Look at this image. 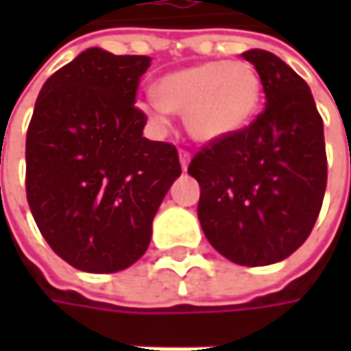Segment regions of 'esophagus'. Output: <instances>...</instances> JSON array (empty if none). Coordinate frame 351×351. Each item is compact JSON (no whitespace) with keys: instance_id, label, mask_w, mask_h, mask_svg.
<instances>
[{"instance_id":"esophagus-1","label":"esophagus","mask_w":351,"mask_h":351,"mask_svg":"<svg viewBox=\"0 0 351 351\" xmlns=\"http://www.w3.org/2000/svg\"><path fill=\"white\" fill-rule=\"evenodd\" d=\"M189 160H191V152L189 150H180V162H182L183 171L189 166Z\"/></svg>"}]
</instances>
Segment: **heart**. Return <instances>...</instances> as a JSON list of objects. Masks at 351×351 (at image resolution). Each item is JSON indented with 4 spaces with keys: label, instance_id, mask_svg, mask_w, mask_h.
<instances>
[{
    "label": "heart",
    "instance_id": "heart-1",
    "mask_svg": "<svg viewBox=\"0 0 351 351\" xmlns=\"http://www.w3.org/2000/svg\"><path fill=\"white\" fill-rule=\"evenodd\" d=\"M158 99L141 109L156 125H168L169 111L185 115L189 134L215 142L236 134L256 117L262 101V77L246 60H213L164 75Z\"/></svg>",
    "mask_w": 351,
    "mask_h": 351
}]
</instances>
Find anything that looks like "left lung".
I'll use <instances>...</instances> for the list:
<instances>
[{"label":"left lung","instance_id":"8db88e82","mask_svg":"<svg viewBox=\"0 0 351 351\" xmlns=\"http://www.w3.org/2000/svg\"><path fill=\"white\" fill-rule=\"evenodd\" d=\"M265 107L248 127L205 144L189 164L210 246L240 265H269L308 238L326 191L324 125L301 75L276 54L248 50Z\"/></svg>","mask_w":351,"mask_h":351}]
</instances>
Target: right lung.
I'll return each mask as SVG.
<instances>
[{
  "instance_id": "obj_1",
  "label": "right lung",
  "mask_w": 351,
  "mask_h": 351,
  "mask_svg": "<svg viewBox=\"0 0 351 351\" xmlns=\"http://www.w3.org/2000/svg\"><path fill=\"white\" fill-rule=\"evenodd\" d=\"M148 56L88 48L48 77L27 130V201L48 246L89 274L148 250L152 221L180 178L178 148L142 136L136 103Z\"/></svg>"
}]
</instances>
